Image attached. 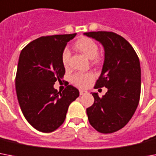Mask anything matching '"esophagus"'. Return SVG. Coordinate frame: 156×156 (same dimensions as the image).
<instances>
[{
	"mask_svg": "<svg viewBox=\"0 0 156 156\" xmlns=\"http://www.w3.org/2000/svg\"><path fill=\"white\" fill-rule=\"evenodd\" d=\"M87 93V91L84 90H80V95H84Z\"/></svg>",
	"mask_w": 156,
	"mask_h": 156,
	"instance_id": "obj_1",
	"label": "esophagus"
}]
</instances>
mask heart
Instances as JSON below:
<instances>
[{
  "instance_id": "heart-1",
  "label": "heart",
  "mask_w": 156,
  "mask_h": 156,
  "mask_svg": "<svg viewBox=\"0 0 156 156\" xmlns=\"http://www.w3.org/2000/svg\"><path fill=\"white\" fill-rule=\"evenodd\" d=\"M75 47L87 58H90L91 63L94 65H99L102 63V58L98 55L99 47L98 43L90 38H81L75 43ZM70 51L68 49H64L61 55V61L64 68H68L70 62ZM94 78L93 73L91 72H77L72 75V82L75 85L83 88L85 87Z\"/></svg>"
}]
</instances>
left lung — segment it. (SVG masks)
Here are the masks:
<instances>
[{
	"instance_id": "left-lung-1",
	"label": "left lung",
	"mask_w": 156,
	"mask_h": 156,
	"mask_svg": "<svg viewBox=\"0 0 156 156\" xmlns=\"http://www.w3.org/2000/svg\"><path fill=\"white\" fill-rule=\"evenodd\" d=\"M84 34L105 48L101 74L94 88H108L100 98L92 93L94 103L86 109L90 125L102 134H111L125 126L136 110L141 93V68L138 55L128 41L110 31Z\"/></svg>"
}]
</instances>
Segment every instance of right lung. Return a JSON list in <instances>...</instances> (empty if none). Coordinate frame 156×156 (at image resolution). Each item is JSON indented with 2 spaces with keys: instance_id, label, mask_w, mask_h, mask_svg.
Masks as SVG:
<instances>
[{
  "instance_id": "add662e5",
  "label": "right lung",
  "mask_w": 156,
  "mask_h": 156,
  "mask_svg": "<svg viewBox=\"0 0 156 156\" xmlns=\"http://www.w3.org/2000/svg\"><path fill=\"white\" fill-rule=\"evenodd\" d=\"M76 35L43 36L22 50L15 86L23 115L38 131L50 133L63 123L69 105L79 97V90L68 85L60 93L54 88L61 81L65 68L61 55L67 43Z\"/></svg>"
}]
</instances>
